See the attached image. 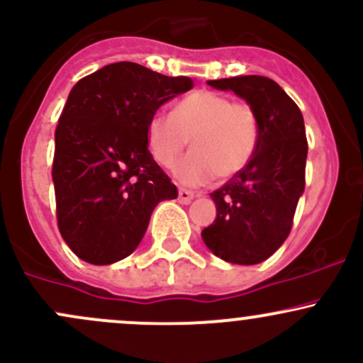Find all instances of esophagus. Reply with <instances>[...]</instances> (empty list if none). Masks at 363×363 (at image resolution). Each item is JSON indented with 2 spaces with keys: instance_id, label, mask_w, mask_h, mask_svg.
Segmentation results:
<instances>
[{
  "instance_id": "1",
  "label": "esophagus",
  "mask_w": 363,
  "mask_h": 363,
  "mask_svg": "<svg viewBox=\"0 0 363 363\" xmlns=\"http://www.w3.org/2000/svg\"><path fill=\"white\" fill-rule=\"evenodd\" d=\"M193 198H194V193L193 191H189V189H186V188L179 189V200H181L182 203H189V201H191Z\"/></svg>"
}]
</instances>
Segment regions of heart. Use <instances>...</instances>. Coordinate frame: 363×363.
I'll list each match as a JSON object with an SVG mask.
<instances>
[{
    "label": "heart",
    "instance_id": "heart-1",
    "mask_svg": "<svg viewBox=\"0 0 363 363\" xmlns=\"http://www.w3.org/2000/svg\"><path fill=\"white\" fill-rule=\"evenodd\" d=\"M147 147L162 167H172L191 139V152L175 165L184 184L198 186L216 177L228 181L252 160L259 143V114L247 101H233L216 90H194L170 114L147 121Z\"/></svg>",
    "mask_w": 363,
    "mask_h": 363
}]
</instances>
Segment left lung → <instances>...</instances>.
<instances>
[{
  "instance_id": "left-lung-1",
  "label": "left lung",
  "mask_w": 363,
  "mask_h": 363,
  "mask_svg": "<svg viewBox=\"0 0 363 363\" xmlns=\"http://www.w3.org/2000/svg\"><path fill=\"white\" fill-rule=\"evenodd\" d=\"M233 90L259 114V143L240 174L211 193L217 217L201 231L205 245L233 264H257L280 249L292 230L306 184L308 140L296 102L266 76L212 79Z\"/></svg>"
}]
</instances>
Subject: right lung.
I'll use <instances>...</instances> for the list:
<instances>
[{
	"mask_svg": "<svg viewBox=\"0 0 363 363\" xmlns=\"http://www.w3.org/2000/svg\"><path fill=\"white\" fill-rule=\"evenodd\" d=\"M193 89L186 76L135 62L104 66L72 86L55 128L52 179L64 242L90 264H113L143 240L151 213L177 188L147 147V121Z\"/></svg>",
	"mask_w": 363,
	"mask_h": 363,
	"instance_id": "1",
	"label": "right lung"
}]
</instances>
